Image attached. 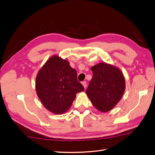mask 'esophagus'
Returning <instances> with one entry per match:
<instances>
[{
    "label": "esophagus",
    "mask_w": 155,
    "mask_h": 155,
    "mask_svg": "<svg viewBox=\"0 0 155 155\" xmlns=\"http://www.w3.org/2000/svg\"><path fill=\"white\" fill-rule=\"evenodd\" d=\"M81 83H82V85H83L84 88H86V87H87V81H83Z\"/></svg>",
    "instance_id": "obj_1"
}]
</instances>
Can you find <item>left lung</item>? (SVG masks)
Instances as JSON below:
<instances>
[{"label":"left lung","instance_id":"obj_1","mask_svg":"<svg viewBox=\"0 0 155 155\" xmlns=\"http://www.w3.org/2000/svg\"><path fill=\"white\" fill-rule=\"evenodd\" d=\"M91 70L93 76L86 90L87 94L98 110L109 111L124 94V77L118 68L105 63L94 65Z\"/></svg>","mask_w":155,"mask_h":155}]
</instances>
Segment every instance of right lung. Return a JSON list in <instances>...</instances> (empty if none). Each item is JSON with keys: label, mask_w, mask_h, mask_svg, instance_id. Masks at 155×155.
Instances as JSON below:
<instances>
[{"label": "right lung", "mask_w": 155, "mask_h": 155, "mask_svg": "<svg viewBox=\"0 0 155 155\" xmlns=\"http://www.w3.org/2000/svg\"><path fill=\"white\" fill-rule=\"evenodd\" d=\"M37 96L48 110L62 114L72 105L78 92L84 87L77 78L76 70L68 61L54 55L45 64L35 81Z\"/></svg>", "instance_id": "obj_1"}]
</instances>
